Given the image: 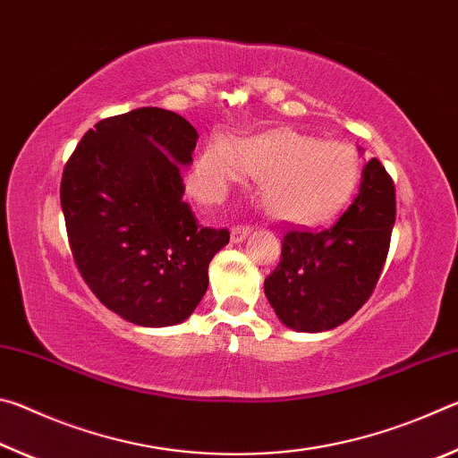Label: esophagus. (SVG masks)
<instances>
[{
    "label": "esophagus",
    "mask_w": 458,
    "mask_h": 458,
    "mask_svg": "<svg viewBox=\"0 0 458 458\" xmlns=\"http://www.w3.org/2000/svg\"><path fill=\"white\" fill-rule=\"evenodd\" d=\"M250 232H252L250 226H236V228H232V232H230V240L234 244H240V242H244Z\"/></svg>",
    "instance_id": "esophagus-1"
}]
</instances>
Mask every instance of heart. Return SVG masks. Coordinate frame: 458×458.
Returning <instances> with one entry per match:
<instances>
[{
    "mask_svg": "<svg viewBox=\"0 0 458 458\" xmlns=\"http://www.w3.org/2000/svg\"><path fill=\"white\" fill-rule=\"evenodd\" d=\"M244 174L260 180V201L273 218L319 226L350 204L361 180V159L350 143L321 141L291 129L246 137L236 151L214 141L193 165V188L218 198Z\"/></svg>",
    "mask_w": 458,
    "mask_h": 458,
    "instance_id": "b5f03b06",
    "label": "heart"
}]
</instances>
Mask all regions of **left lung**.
<instances>
[{"label":"left lung","mask_w":458,"mask_h":458,"mask_svg":"<svg viewBox=\"0 0 458 458\" xmlns=\"http://www.w3.org/2000/svg\"><path fill=\"white\" fill-rule=\"evenodd\" d=\"M394 220V182L374 157L363 165L358 196L333 226L286 232L281 262L265 281L284 327L321 333L358 313L384 268Z\"/></svg>","instance_id":"obj_1"}]
</instances>
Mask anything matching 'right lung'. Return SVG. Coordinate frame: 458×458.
<instances>
[{"label":"right lung","instance_id":"right-lung-1","mask_svg":"<svg viewBox=\"0 0 458 458\" xmlns=\"http://www.w3.org/2000/svg\"><path fill=\"white\" fill-rule=\"evenodd\" d=\"M198 131L157 106L98 121L62 174L60 204L81 275L113 313L141 327L188 319L228 230L201 228L183 198Z\"/></svg>","mask_w":458,"mask_h":458}]
</instances>
